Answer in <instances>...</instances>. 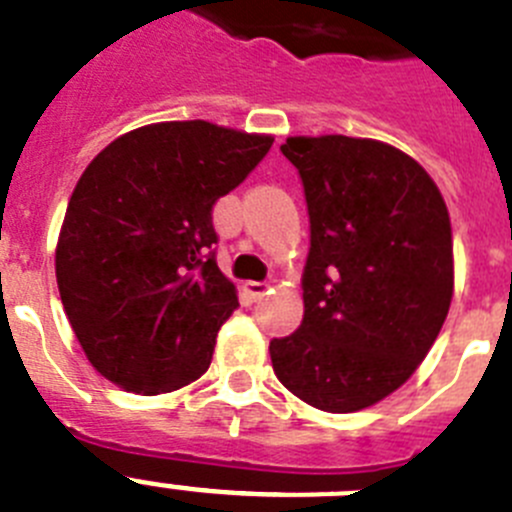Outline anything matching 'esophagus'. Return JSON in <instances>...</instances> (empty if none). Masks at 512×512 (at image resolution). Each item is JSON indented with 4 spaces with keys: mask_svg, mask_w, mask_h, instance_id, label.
I'll list each match as a JSON object with an SVG mask.
<instances>
[{
    "mask_svg": "<svg viewBox=\"0 0 512 512\" xmlns=\"http://www.w3.org/2000/svg\"><path fill=\"white\" fill-rule=\"evenodd\" d=\"M243 292L248 294L251 302H259V299L266 297V292H269V284H264V281H246V284H243Z\"/></svg>",
    "mask_w": 512,
    "mask_h": 512,
    "instance_id": "1",
    "label": "esophagus"
}]
</instances>
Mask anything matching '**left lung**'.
Returning a JSON list of instances; mask_svg holds the SVG:
<instances>
[{"instance_id": "obj_1", "label": "left lung", "mask_w": 512, "mask_h": 512, "mask_svg": "<svg viewBox=\"0 0 512 512\" xmlns=\"http://www.w3.org/2000/svg\"><path fill=\"white\" fill-rule=\"evenodd\" d=\"M309 213L297 332L271 340L274 373L304 403L353 414L409 381L447 320L452 225L409 154L342 134L289 137Z\"/></svg>"}]
</instances>
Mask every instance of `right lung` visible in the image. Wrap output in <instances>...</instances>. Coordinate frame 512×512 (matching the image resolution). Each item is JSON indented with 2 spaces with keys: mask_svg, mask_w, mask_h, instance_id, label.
Masks as SVG:
<instances>
[{
  "mask_svg": "<svg viewBox=\"0 0 512 512\" xmlns=\"http://www.w3.org/2000/svg\"><path fill=\"white\" fill-rule=\"evenodd\" d=\"M274 144L210 121H162L114 139L70 195L55 248L65 314L93 368L157 396L198 381L238 307L215 264L213 205Z\"/></svg>",
  "mask_w": 512,
  "mask_h": 512,
  "instance_id": "right-lung-1",
  "label": "right lung"
}]
</instances>
